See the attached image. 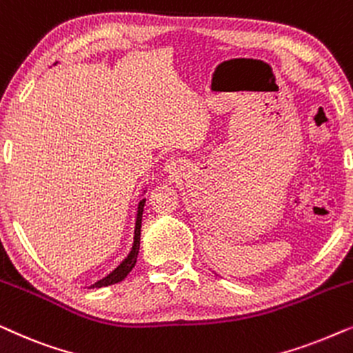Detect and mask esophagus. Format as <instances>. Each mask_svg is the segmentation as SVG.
I'll list each match as a JSON object with an SVG mask.
<instances>
[{"label":"esophagus","instance_id":"1","mask_svg":"<svg viewBox=\"0 0 353 353\" xmlns=\"http://www.w3.org/2000/svg\"><path fill=\"white\" fill-rule=\"evenodd\" d=\"M163 170L167 173H172V175H176V173H180L181 170V163L180 161H176V159H168L165 165H163Z\"/></svg>","mask_w":353,"mask_h":353}]
</instances>
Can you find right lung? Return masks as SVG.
<instances>
[{
	"mask_svg": "<svg viewBox=\"0 0 353 353\" xmlns=\"http://www.w3.org/2000/svg\"><path fill=\"white\" fill-rule=\"evenodd\" d=\"M148 186L143 188V194H146ZM141 194V196H143ZM144 204H146V197L139 201L138 204V210H137V220H134V233H133V244L130 252L127 254L122 262H120L117 267H115L112 272H110L108 276H104L99 281H96L94 284H91L90 288H105L110 286V284L120 283L122 279L127 278V274L132 272L134 265H137V259H138V252H139V239H141V220H143V210H144Z\"/></svg>",
	"mask_w": 353,
	"mask_h": 353,
	"instance_id": "right-lung-1",
	"label": "right lung"
}]
</instances>
